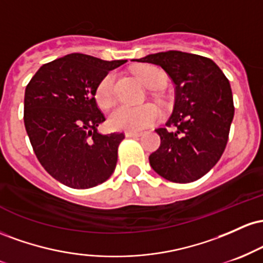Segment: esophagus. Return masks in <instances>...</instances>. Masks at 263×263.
Wrapping results in <instances>:
<instances>
[{
	"mask_svg": "<svg viewBox=\"0 0 263 263\" xmlns=\"http://www.w3.org/2000/svg\"><path fill=\"white\" fill-rule=\"evenodd\" d=\"M126 137H140L141 132H126Z\"/></svg>",
	"mask_w": 263,
	"mask_h": 263,
	"instance_id": "obj_1",
	"label": "esophagus"
}]
</instances>
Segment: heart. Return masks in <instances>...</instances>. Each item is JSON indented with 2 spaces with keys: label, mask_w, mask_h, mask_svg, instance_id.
Listing matches in <instances>:
<instances>
[{
  "label": "heart",
  "mask_w": 263,
  "mask_h": 263,
  "mask_svg": "<svg viewBox=\"0 0 263 263\" xmlns=\"http://www.w3.org/2000/svg\"><path fill=\"white\" fill-rule=\"evenodd\" d=\"M136 75L144 85L152 90L159 89L165 83L164 73L153 65L140 66L136 69ZM115 78L116 75L114 71L107 73L96 86V101L102 107H107L112 104L115 98ZM159 117H161V111L152 104H146L142 106L120 105L110 114L108 123L114 129L119 131L138 132L158 121Z\"/></svg>",
  "instance_id": "b5f03b06"
}]
</instances>
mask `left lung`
Segmentation results:
<instances>
[{
    "instance_id": "obj_1",
    "label": "left lung",
    "mask_w": 263,
    "mask_h": 263,
    "mask_svg": "<svg viewBox=\"0 0 263 263\" xmlns=\"http://www.w3.org/2000/svg\"><path fill=\"white\" fill-rule=\"evenodd\" d=\"M136 60L162 66L176 85L167 127L156 129L161 146L149 156L151 167L170 182H194L228 144L235 112L230 83L213 60L197 54L168 50Z\"/></svg>"
}]
</instances>
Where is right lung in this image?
<instances>
[{"instance_id":"add662e5","label":"right lung","mask_w":263,"mask_h":263,"mask_svg":"<svg viewBox=\"0 0 263 263\" xmlns=\"http://www.w3.org/2000/svg\"><path fill=\"white\" fill-rule=\"evenodd\" d=\"M127 60H101L73 53L42 65L25 92V126L39 163L74 189L104 183L116 168L125 135H102L105 121L95 91L108 71Z\"/></svg>"}]
</instances>
